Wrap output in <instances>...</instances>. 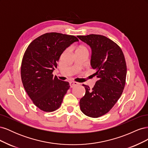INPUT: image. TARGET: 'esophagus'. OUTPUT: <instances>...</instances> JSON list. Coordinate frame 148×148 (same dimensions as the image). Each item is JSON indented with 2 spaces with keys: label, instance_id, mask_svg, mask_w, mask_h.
Segmentation results:
<instances>
[{
  "label": "esophagus",
  "instance_id": "obj_1",
  "mask_svg": "<svg viewBox=\"0 0 148 148\" xmlns=\"http://www.w3.org/2000/svg\"><path fill=\"white\" fill-rule=\"evenodd\" d=\"M70 86L71 88H73L75 86H77V85L78 84V83L75 82H70Z\"/></svg>",
  "mask_w": 148,
  "mask_h": 148
}]
</instances>
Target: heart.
I'll return each instance as SVG.
<instances>
[{
    "label": "heart",
    "instance_id": "b5f03b06",
    "mask_svg": "<svg viewBox=\"0 0 148 148\" xmlns=\"http://www.w3.org/2000/svg\"><path fill=\"white\" fill-rule=\"evenodd\" d=\"M83 50L88 51V50H87V49H86V47H85L84 46H79V47L77 49V51H83Z\"/></svg>",
    "mask_w": 148,
    "mask_h": 148
}]
</instances>
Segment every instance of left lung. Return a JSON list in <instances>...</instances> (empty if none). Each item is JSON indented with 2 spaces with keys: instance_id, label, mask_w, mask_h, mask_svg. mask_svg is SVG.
Listing matches in <instances>:
<instances>
[{
  "instance_id": "8db88e82",
  "label": "left lung",
  "mask_w": 148,
  "mask_h": 148,
  "mask_svg": "<svg viewBox=\"0 0 148 148\" xmlns=\"http://www.w3.org/2000/svg\"><path fill=\"white\" fill-rule=\"evenodd\" d=\"M77 37L91 48V65L98 78L92 89L83 84L86 92L79 101L80 109L88 117L97 118L108 112L122 95L126 82V62L121 48L104 36Z\"/></svg>"
}]
</instances>
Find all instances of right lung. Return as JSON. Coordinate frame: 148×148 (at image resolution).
Instances as JSON below:
<instances>
[{"label": "right lung", "mask_w": 148, "mask_h": 148, "mask_svg": "<svg viewBox=\"0 0 148 148\" xmlns=\"http://www.w3.org/2000/svg\"><path fill=\"white\" fill-rule=\"evenodd\" d=\"M78 39L72 35L47 33L31 42L24 53L21 66L23 87L33 104L42 111L59 109L70 88L52 72L62 53Z\"/></svg>", "instance_id": "1"}]
</instances>
